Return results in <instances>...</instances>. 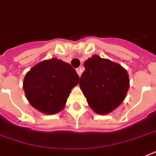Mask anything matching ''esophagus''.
Returning a JSON list of instances; mask_svg holds the SVG:
<instances>
[{
    "mask_svg": "<svg viewBox=\"0 0 156 156\" xmlns=\"http://www.w3.org/2000/svg\"><path fill=\"white\" fill-rule=\"evenodd\" d=\"M76 71H77V73H78V76L80 77V76L82 75V69H81V68H78L77 69H76Z\"/></svg>",
    "mask_w": 156,
    "mask_h": 156,
    "instance_id": "34e87169",
    "label": "esophagus"
}]
</instances>
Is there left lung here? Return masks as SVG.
I'll return each mask as SVG.
<instances>
[{"label":"left lung","instance_id":"obj_1","mask_svg":"<svg viewBox=\"0 0 156 156\" xmlns=\"http://www.w3.org/2000/svg\"><path fill=\"white\" fill-rule=\"evenodd\" d=\"M84 66L79 86L89 106L100 115L112 112L123 102L129 87L127 71L98 55L88 58Z\"/></svg>","mask_w":156,"mask_h":156}]
</instances>
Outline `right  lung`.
Wrapping results in <instances>:
<instances>
[{
	"instance_id": "right-lung-1",
	"label": "right lung",
	"mask_w": 156,
	"mask_h": 156,
	"mask_svg": "<svg viewBox=\"0 0 156 156\" xmlns=\"http://www.w3.org/2000/svg\"><path fill=\"white\" fill-rule=\"evenodd\" d=\"M78 81L79 76L69 64L52 58L41 61L27 73L23 90L31 106L51 115L65 108L72 88Z\"/></svg>"
}]
</instances>
